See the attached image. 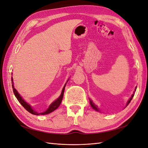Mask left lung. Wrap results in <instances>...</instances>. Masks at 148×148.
Here are the masks:
<instances>
[{"label":"left lung","instance_id":"1","mask_svg":"<svg viewBox=\"0 0 148 148\" xmlns=\"http://www.w3.org/2000/svg\"><path fill=\"white\" fill-rule=\"evenodd\" d=\"M133 96H134V95H133L132 96V97H130V99L129 100H128V101L127 102V106L129 104V103L130 102V101H132V98H133ZM90 100V99H89ZM90 104H91V107H92V109H95L96 110H98L99 111V109H98V108H97V106H96L95 104H94V103L92 102V101H91V100H90Z\"/></svg>","mask_w":148,"mask_h":148}]
</instances>
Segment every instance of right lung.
Instances as JSON below:
<instances>
[{"label": "right lung", "instance_id": "1", "mask_svg": "<svg viewBox=\"0 0 148 148\" xmlns=\"http://www.w3.org/2000/svg\"><path fill=\"white\" fill-rule=\"evenodd\" d=\"M12 88H13V92H14V95L15 96V97H16L17 100L19 101V102L20 103V104L23 106V107H24V108L28 111L29 113L32 114L33 115H46V114H48L49 113L52 112H53V110H55L56 109H57L58 107H59V106H60V103L62 102V99H63V96H64V89H65V85L64 86L63 89H62V93L60 96H59V97L57 99H56L54 102H53L52 104L50 105V106L49 107V108L45 111L44 112L42 113H38L37 112H35L34 110H33L32 109V108H31V106L28 104L27 103H26L23 99H22V97L20 96V95L18 94V92H17V91L15 89V88H14V86H13V78H12Z\"/></svg>", "mask_w": 148, "mask_h": 148}]
</instances>
